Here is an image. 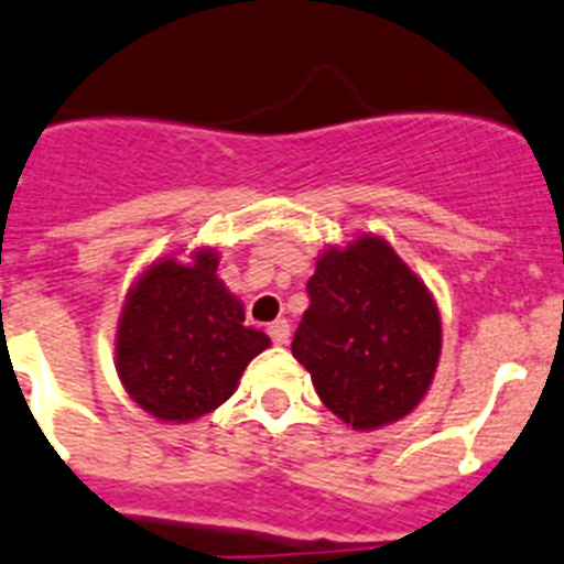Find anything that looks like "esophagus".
Returning a JSON list of instances; mask_svg holds the SVG:
<instances>
[{"instance_id":"1","label":"esophagus","mask_w":564,"mask_h":564,"mask_svg":"<svg viewBox=\"0 0 564 564\" xmlns=\"http://www.w3.org/2000/svg\"><path fill=\"white\" fill-rule=\"evenodd\" d=\"M267 332H270L272 343L275 345H286L289 337H292V326H289V319H275V323H270V328H267Z\"/></svg>"}]
</instances>
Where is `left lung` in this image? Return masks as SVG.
I'll list each match as a JSON object with an SVG mask.
<instances>
[{"label":"left lung","mask_w":564,"mask_h":564,"mask_svg":"<svg viewBox=\"0 0 564 564\" xmlns=\"http://www.w3.org/2000/svg\"><path fill=\"white\" fill-rule=\"evenodd\" d=\"M308 308L292 354L317 395L354 430H377L424 399L441 354L427 286L393 247L362 236L328 247L306 283Z\"/></svg>","instance_id":"left-lung-1"}]
</instances>
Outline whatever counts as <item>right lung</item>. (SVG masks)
I'll use <instances>...</instances> for the list:
<instances>
[{
    "label": "right lung",
    "instance_id": "add662e5",
    "mask_svg": "<svg viewBox=\"0 0 564 564\" xmlns=\"http://www.w3.org/2000/svg\"><path fill=\"white\" fill-rule=\"evenodd\" d=\"M213 250L194 263H151L120 314L115 357L123 388L145 413L191 421L213 413L236 390L270 337L245 326V306L216 275Z\"/></svg>",
    "mask_w": 564,
    "mask_h": 564
}]
</instances>
